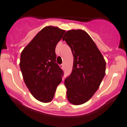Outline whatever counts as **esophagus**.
Segmentation results:
<instances>
[{
	"instance_id": "obj_1",
	"label": "esophagus",
	"mask_w": 127,
	"mask_h": 127,
	"mask_svg": "<svg viewBox=\"0 0 127 127\" xmlns=\"http://www.w3.org/2000/svg\"><path fill=\"white\" fill-rule=\"evenodd\" d=\"M60 67H61L62 69H64V64L60 65Z\"/></svg>"
}]
</instances>
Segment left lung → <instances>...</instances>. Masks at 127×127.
<instances>
[{
  "label": "left lung",
  "mask_w": 127,
  "mask_h": 127,
  "mask_svg": "<svg viewBox=\"0 0 127 127\" xmlns=\"http://www.w3.org/2000/svg\"><path fill=\"white\" fill-rule=\"evenodd\" d=\"M73 53L71 74L65 78L67 97L73 104L90 100L99 89L105 75L106 62L92 37L84 30H71L62 38Z\"/></svg>",
  "instance_id": "left-lung-1"
}]
</instances>
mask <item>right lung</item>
<instances>
[{
    "label": "right lung",
    "instance_id": "add662e5",
    "mask_svg": "<svg viewBox=\"0 0 127 127\" xmlns=\"http://www.w3.org/2000/svg\"><path fill=\"white\" fill-rule=\"evenodd\" d=\"M65 32L58 27H45L21 54L19 65L25 84L40 102L51 101L61 83L64 72L56 63L55 49Z\"/></svg>",
    "mask_w": 127,
    "mask_h": 127
}]
</instances>
